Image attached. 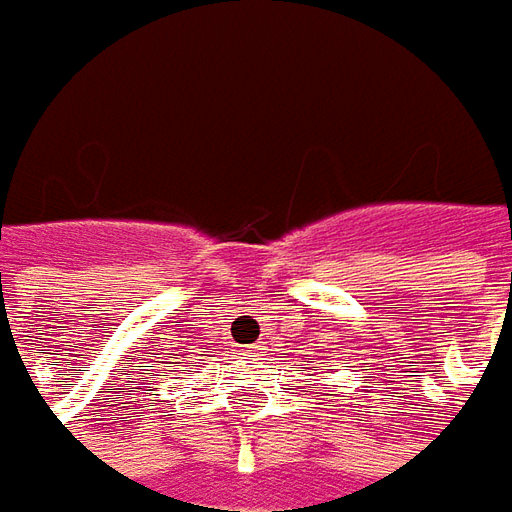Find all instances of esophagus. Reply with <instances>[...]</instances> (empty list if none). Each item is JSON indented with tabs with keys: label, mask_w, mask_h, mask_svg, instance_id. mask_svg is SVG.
I'll return each mask as SVG.
<instances>
[{
	"label": "esophagus",
	"mask_w": 512,
	"mask_h": 512,
	"mask_svg": "<svg viewBox=\"0 0 512 512\" xmlns=\"http://www.w3.org/2000/svg\"><path fill=\"white\" fill-rule=\"evenodd\" d=\"M262 350H265L262 344H250V347H245L247 356H262Z\"/></svg>",
	"instance_id": "1"
}]
</instances>
